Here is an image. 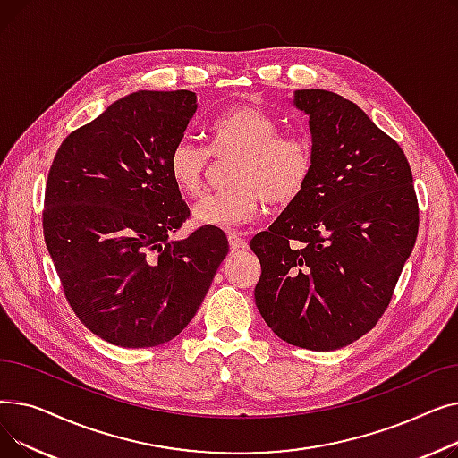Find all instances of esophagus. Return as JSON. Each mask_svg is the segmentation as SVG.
<instances>
[{
  "instance_id": "1",
  "label": "esophagus",
  "mask_w": 458,
  "mask_h": 458,
  "mask_svg": "<svg viewBox=\"0 0 458 458\" xmlns=\"http://www.w3.org/2000/svg\"><path fill=\"white\" fill-rule=\"evenodd\" d=\"M228 243H230V249H233V250H237V249H247V242L242 237V233L230 232V233H228Z\"/></svg>"
}]
</instances>
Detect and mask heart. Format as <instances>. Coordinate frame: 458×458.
<instances>
[{"instance_id":"heart-1","label":"heart","mask_w":458,"mask_h":458,"mask_svg":"<svg viewBox=\"0 0 458 458\" xmlns=\"http://www.w3.org/2000/svg\"><path fill=\"white\" fill-rule=\"evenodd\" d=\"M211 154L226 157L228 185L206 195L192 209L199 225L235 228L254 221L263 204H290L306 187L310 144L293 133H278L276 118L259 106L239 104L209 124V150L189 139L168 152V174L182 195L199 197L211 166Z\"/></svg>"}]
</instances>
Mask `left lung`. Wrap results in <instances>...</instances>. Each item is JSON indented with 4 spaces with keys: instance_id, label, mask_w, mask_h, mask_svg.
Listing matches in <instances>:
<instances>
[{
    "instance_id": "8db88e82",
    "label": "left lung",
    "mask_w": 458,
    "mask_h": 458,
    "mask_svg": "<svg viewBox=\"0 0 458 458\" xmlns=\"http://www.w3.org/2000/svg\"><path fill=\"white\" fill-rule=\"evenodd\" d=\"M308 114L311 174L278 219L252 237L254 299L280 340L334 351L388 308L420 226L412 171L399 144L344 96L295 90Z\"/></svg>"
}]
</instances>
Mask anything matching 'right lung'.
I'll list each match as a JSON object with an SVG mask.
<instances>
[{
    "mask_svg": "<svg viewBox=\"0 0 458 458\" xmlns=\"http://www.w3.org/2000/svg\"><path fill=\"white\" fill-rule=\"evenodd\" d=\"M197 107L191 90L131 92L72 131L47 174L44 242L64 297L113 345L176 338L228 254L213 226L171 242L189 208L166 161Z\"/></svg>",
    "mask_w": 458,
    "mask_h": 458,
    "instance_id": "obj_1",
    "label": "right lung"
}]
</instances>
